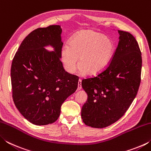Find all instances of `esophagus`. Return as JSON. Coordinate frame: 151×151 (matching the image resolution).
Masks as SVG:
<instances>
[{"label":"esophagus","mask_w":151,"mask_h":151,"mask_svg":"<svg viewBox=\"0 0 151 151\" xmlns=\"http://www.w3.org/2000/svg\"><path fill=\"white\" fill-rule=\"evenodd\" d=\"M82 88V81L81 79H79L78 81V90H81Z\"/></svg>","instance_id":"esophagus-1"}]
</instances>
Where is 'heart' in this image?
<instances>
[{"label": "heart", "instance_id": "b5f03b06", "mask_svg": "<svg viewBox=\"0 0 151 151\" xmlns=\"http://www.w3.org/2000/svg\"><path fill=\"white\" fill-rule=\"evenodd\" d=\"M115 51V45L110 38L93 30L75 33L61 50V59L65 70L73 73L80 64L81 73L97 75L106 69Z\"/></svg>", "mask_w": 151, "mask_h": 151}]
</instances>
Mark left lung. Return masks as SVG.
<instances>
[{
	"label": "left lung",
	"instance_id": "obj_1",
	"mask_svg": "<svg viewBox=\"0 0 151 151\" xmlns=\"http://www.w3.org/2000/svg\"><path fill=\"white\" fill-rule=\"evenodd\" d=\"M118 32L119 42L109 66L96 76L82 81L88 95L82 119L93 128L106 127L121 119L139 91L142 68L139 44L131 33Z\"/></svg>",
	"mask_w": 151,
	"mask_h": 151
}]
</instances>
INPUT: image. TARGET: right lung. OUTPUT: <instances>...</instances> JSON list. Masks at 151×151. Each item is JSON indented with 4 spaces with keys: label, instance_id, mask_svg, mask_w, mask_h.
I'll use <instances>...</instances> for the list:
<instances>
[{
    "label": "right lung",
    "instance_id": "right-lung-1",
    "mask_svg": "<svg viewBox=\"0 0 151 151\" xmlns=\"http://www.w3.org/2000/svg\"><path fill=\"white\" fill-rule=\"evenodd\" d=\"M61 33L59 25L34 30L22 40L12 62L14 104L25 119L36 125L57 121L62 104L78 87V77L65 71L60 61ZM48 45L54 51L45 49Z\"/></svg>",
    "mask_w": 151,
    "mask_h": 151
}]
</instances>
